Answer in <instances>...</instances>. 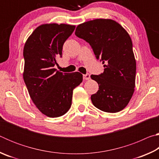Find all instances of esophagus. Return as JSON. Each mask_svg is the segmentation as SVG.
<instances>
[{"label":"esophagus","mask_w":159,"mask_h":159,"mask_svg":"<svg viewBox=\"0 0 159 159\" xmlns=\"http://www.w3.org/2000/svg\"><path fill=\"white\" fill-rule=\"evenodd\" d=\"M90 79V76L89 74H86L83 75V79L84 80H89Z\"/></svg>","instance_id":"obj_1"}]
</instances>
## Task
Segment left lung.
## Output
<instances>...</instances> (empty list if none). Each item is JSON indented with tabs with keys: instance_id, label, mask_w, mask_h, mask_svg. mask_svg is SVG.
I'll list each match as a JSON object with an SVG mask.
<instances>
[{
	"instance_id": "8db88e82",
	"label": "left lung",
	"mask_w": 159,
	"mask_h": 159,
	"mask_svg": "<svg viewBox=\"0 0 159 159\" xmlns=\"http://www.w3.org/2000/svg\"><path fill=\"white\" fill-rule=\"evenodd\" d=\"M75 34L92 47L104 72L91 75L99 90L91 101L101 111L116 113L128 105L135 87L136 61L130 36L123 26L111 19H96L78 25Z\"/></svg>"
}]
</instances>
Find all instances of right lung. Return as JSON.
I'll use <instances>...</instances> for the list:
<instances>
[{"mask_svg":"<svg viewBox=\"0 0 159 159\" xmlns=\"http://www.w3.org/2000/svg\"><path fill=\"white\" fill-rule=\"evenodd\" d=\"M66 24L38 26L24 47L23 78L31 100L43 114L61 116L71 105L73 90L83 81L79 72L61 73L54 68L62 55L64 43L75 29Z\"/></svg>","mask_w":159,"mask_h":159,"instance_id":"add662e5","label":"right lung"}]
</instances>
